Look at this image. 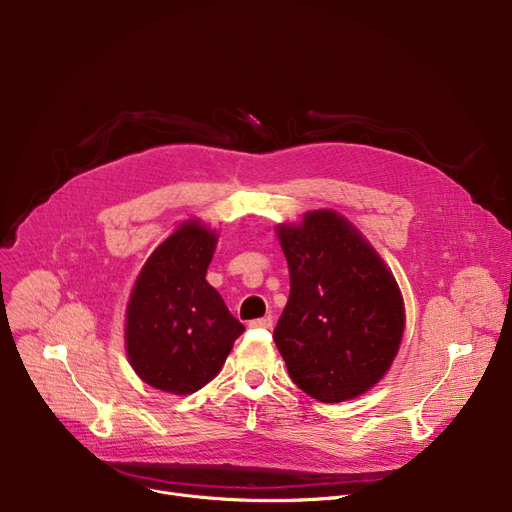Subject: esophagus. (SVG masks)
<instances>
[{"mask_svg":"<svg viewBox=\"0 0 512 512\" xmlns=\"http://www.w3.org/2000/svg\"><path fill=\"white\" fill-rule=\"evenodd\" d=\"M251 328H263V330H270L272 326H274V319L270 317V315H265V317H259V319H253L251 324H249Z\"/></svg>","mask_w":512,"mask_h":512,"instance_id":"34e87169","label":"esophagus"}]
</instances>
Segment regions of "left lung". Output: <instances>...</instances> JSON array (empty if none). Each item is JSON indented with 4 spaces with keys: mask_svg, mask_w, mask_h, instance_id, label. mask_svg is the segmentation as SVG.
Returning <instances> with one entry per match:
<instances>
[{
    "mask_svg": "<svg viewBox=\"0 0 512 512\" xmlns=\"http://www.w3.org/2000/svg\"><path fill=\"white\" fill-rule=\"evenodd\" d=\"M290 297L274 330L288 375L321 402L369 390L392 365L405 307L400 290L369 242L330 209L280 226Z\"/></svg>",
    "mask_w": 512,
    "mask_h": 512,
    "instance_id": "8db88e82",
    "label": "left lung"
}]
</instances>
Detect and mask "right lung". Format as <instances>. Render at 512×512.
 I'll list each match as a JSON object with an SVG mask.
<instances>
[{
	"label": "right lung",
	"instance_id": "obj_1",
	"mask_svg": "<svg viewBox=\"0 0 512 512\" xmlns=\"http://www.w3.org/2000/svg\"><path fill=\"white\" fill-rule=\"evenodd\" d=\"M215 232L182 224L151 253L126 309V353L149 386L191 394L220 373L245 326L205 274Z\"/></svg>",
	"mask_w": 512,
	"mask_h": 512
}]
</instances>
